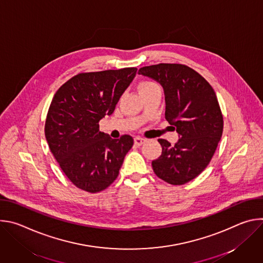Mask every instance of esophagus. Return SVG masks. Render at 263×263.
<instances>
[{"instance_id":"obj_1","label":"esophagus","mask_w":263,"mask_h":263,"mask_svg":"<svg viewBox=\"0 0 263 263\" xmlns=\"http://www.w3.org/2000/svg\"><path fill=\"white\" fill-rule=\"evenodd\" d=\"M144 142H146V139H145V138H143V137L136 136V137L134 138V143H135V145H137V146H139V145L143 144Z\"/></svg>"}]
</instances>
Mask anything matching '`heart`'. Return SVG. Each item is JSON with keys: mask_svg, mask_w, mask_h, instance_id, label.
Here are the masks:
<instances>
[{"mask_svg": "<svg viewBox=\"0 0 263 263\" xmlns=\"http://www.w3.org/2000/svg\"><path fill=\"white\" fill-rule=\"evenodd\" d=\"M157 84H155L154 82H152V81H141L140 83H139V85H138V90L139 91H142V90H145V89H147V88H151V87H153V86H156Z\"/></svg>", "mask_w": 263, "mask_h": 263, "instance_id": "b5f03b06", "label": "heart"}]
</instances>
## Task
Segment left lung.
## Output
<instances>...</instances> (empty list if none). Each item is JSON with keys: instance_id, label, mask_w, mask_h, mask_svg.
<instances>
[{"instance_id": "left-lung-1", "label": "left lung", "mask_w": 263, "mask_h": 263, "mask_svg": "<svg viewBox=\"0 0 263 263\" xmlns=\"http://www.w3.org/2000/svg\"><path fill=\"white\" fill-rule=\"evenodd\" d=\"M138 73L158 81L165 95V120L180 135L175 145L158 139L160 157L152 161L156 176L172 185L198 177L209 164L223 128L221 110L212 86L185 64L143 66Z\"/></svg>"}]
</instances>
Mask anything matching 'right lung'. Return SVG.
Returning <instances> with one entry per match:
<instances>
[{
	"mask_svg": "<svg viewBox=\"0 0 263 263\" xmlns=\"http://www.w3.org/2000/svg\"><path fill=\"white\" fill-rule=\"evenodd\" d=\"M136 67L80 72L62 84L51 102L45 134L62 172L87 193L106 190L118 178L133 145L130 135L111 138L99 122L112 115Z\"/></svg>",
	"mask_w": 263,
	"mask_h": 263,
	"instance_id": "obj_1",
	"label": "right lung"
}]
</instances>
